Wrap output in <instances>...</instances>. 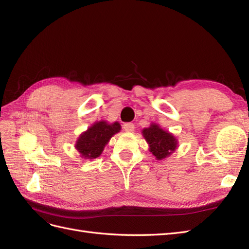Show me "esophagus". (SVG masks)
Listing matches in <instances>:
<instances>
[{
    "label": "esophagus",
    "instance_id": "esophagus-1",
    "mask_svg": "<svg viewBox=\"0 0 249 249\" xmlns=\"http://www.w3.org/2000/svg\"><path fill=\"white\" fill-rule=\"evenodd\" d=\"M135 129V125L132 123H126L124 124V130L125 132H133Z\"/></svg>",
    "mask_w": 249,
    "mask_h": 249
}]
</instances>
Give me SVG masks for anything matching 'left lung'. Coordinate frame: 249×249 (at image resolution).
Masks as SVG:
<instances>
[{
	"instance_id": "obj_1",
	"label": "left lung",
	"mask_w": 249,
	"mask_h": 249,
	"mask_svg": "<svg viewBox=\"0 0 249 249\" xmlns=\"http://www.w3.org/2000/svg\"><path fill=\"white\" fill-rule=\"evenodd\" d=\"M143 136L149 144V150L158 160L168 157L177 148V139L159 125L152 124L142 131Z\"/></svg>"
}]
</instances>
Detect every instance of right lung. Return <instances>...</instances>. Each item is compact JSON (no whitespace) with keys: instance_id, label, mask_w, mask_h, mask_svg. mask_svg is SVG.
I'll use <instances>...</instances> for the list:
<instances>
[{"instance_id":"add662e5","label":"right lung","mask_w":249,"mask_h":249,"mask_svg":"<svg viewBox=\"0 0 249 249\" xmlns=\"http://www.w3.org/2000/svg\"><path fill=\"white\" fill-rule=\"evenodd\" d=\"M119 131L120 124L118 123L112 124L106 122L95 123L79 137L76 148L85 159H94L102 154L113 135Z\"/></svg>"}]
</instances>
